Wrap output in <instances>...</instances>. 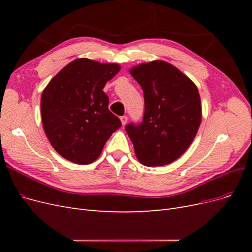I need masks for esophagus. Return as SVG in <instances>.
Instances as JSON below:
<instances>
[{
	"label": "esophagus",
	"mask_w": 252,
	"mask_h": 252,
	"mask_svg": "<svg viewBox=\"0 0 252 252\" xmlns=\"http://www.w3.org/2000/svg\"><path fill=\"white\" fill-rule=\"evenodd\" d=\"M120 119H121V122H122V125L125 126L126 123H127V120H128L127 117H126V116H123V117H121Z\"/></svg>",
	"instance_id": "34e87169"
}]
</instances>
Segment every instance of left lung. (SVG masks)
I'll list each match as a JSON object with an SVG mask.
<instances>
[{"instance_id": "left-lung-1", "label": "left lung", "mask_w": 252, "mask_h": 252, "mask_svg": "<svg viewBox=\"0 0 252 252\" xmlns=\"http://www.w3.org/2000/svg\"><path fill=\"white\" fill-rule=\"evenodd\" d=\"M144 91L140 125L129 124L136 158L147 167L164 166L188 149L199 130L202 107L195 84L177 67L156 60L129 70Z\"/></svg>"}]
</instances>
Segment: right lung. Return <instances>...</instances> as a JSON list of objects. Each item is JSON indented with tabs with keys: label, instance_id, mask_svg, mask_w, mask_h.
<instances>
[{
	"label": "right lung",
	"instance_id": "add662e5",
	"mask_svg": "<svg viewBox=\"0 0 252 252\" xmlns=\"http://www.w3.org/2000/svg\"><path fill=\"white\" fill-rule=\"evenodd\" d=\"M121 69L116 63L81 58L61 69L43 90L42 123L51 146L72 163L87 165L100 157L122 123L108 109L103 88Z\"/></svg>",
	"mask_w": 252,
	"mask_h": 252
}]
</instances>
